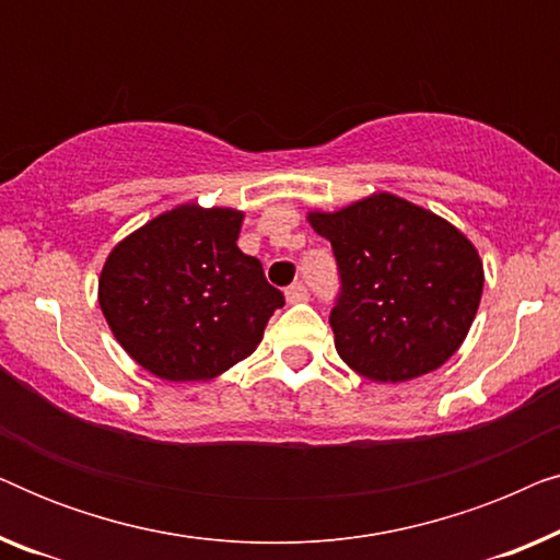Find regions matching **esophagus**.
Listing matches in <instances>:
<instances>
[{"label": "esophagus", "instance_id": "1", "mask_svg": "<svg viewBox=\"0 0 560 560\" xmlns=\"http://www.w3.org/2000/svg\"><path fill=\"white\" fill-rule=\"evenodd\" d=\"M285 298H288V303L308 301V288H305L303 282H293V285L285 290Z\"/></svg>", "mask_w": 560, "mask_h": 560}]
</instances>
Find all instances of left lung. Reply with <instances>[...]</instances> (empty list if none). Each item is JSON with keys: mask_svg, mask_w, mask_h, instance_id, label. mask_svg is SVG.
<instances>
[{"mask_svg": "<svg viewBox=\"0 0 560 560\" xmlns=\"http://www.w3.org/2000/svg\"><path fill=\"white\" fill-rule=\"evenodd\" d=\"M308 221L339 265L328 320L351 370L372 382H405L456 354L485 288L479 252L456 226L393 194L313 211Z\"/></svg>", "mask_w": 560, "mask_h": 560, "instance_id": "1", "label": "left lung"}]
</instances>
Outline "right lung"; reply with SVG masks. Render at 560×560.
<instances>
[{
	"label": "right lung",
	"instance_id": "add662e5",
	"mask_svg": "<svg viewBox=\"0 0 560 560\" xmlns=\"http://www.w3.org/2000/svg\"><path fill=\"white\" fill-rule=\"evenodd\" d=\"M242 211L196 203L121 240L98 278V305L121 349L171 382L213 380L247 359L285 298L236 247Z\"/></svg>",
	"mask_w": 560,
	"mask_h": 560
}]
</instances>
